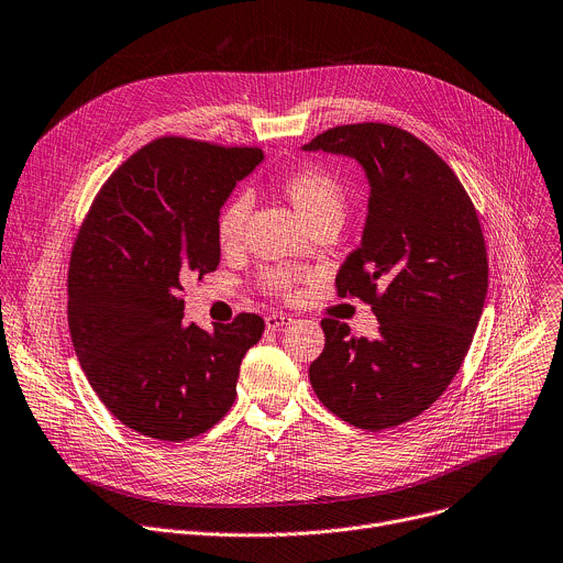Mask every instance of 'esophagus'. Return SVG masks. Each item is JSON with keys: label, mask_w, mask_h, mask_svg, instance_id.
Listing matches in <instances>:
<instances>
[{"label": "esophagus", "mask_w": 563, "mask_h": 563, "mask_svg": "<svg viewBox=\"0 0 563 563\" xmlns=\"http://www.w3.org/2000/svg\"><path fill=\"white\" fill-rule=\"evenodd\" d=\"M294 319L289 314H283V312H274V314H267L265 317V323L269 330H280L285 325H289Z\"/></svg>", "instance_id": "obj_1"}]
</instances>
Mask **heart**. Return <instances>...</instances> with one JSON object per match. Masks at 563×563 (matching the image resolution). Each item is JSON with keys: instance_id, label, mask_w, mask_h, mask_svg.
Here are the masks:
<instances>
[{"instance_id": "1", "label": "heart", "mask_w": 563, "mask_h": 563, "mask_svg": "<svg viewBox=\"0 0 563 563\" xmlns=\"http://www.w3.org/2000/svg\"><path fill=\"white\" fill-rule=\"evenodd\" d=\"M278 190L294 206V210L306 219L314 231L325 223H342L346 214V190L342 180L328 167L308 163L285 172L278 180ZM251 210L249 197L240 195L221 206L214 219V238L223 251H231L242 242L246 217ZM306 272L298 267L274 265L260 274V287L274 296H289Z\"/></svg>"}]
</instances>
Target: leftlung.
Returning a JSON list of instances; mask_svg holds the SVG:
<instances>
[{
    "instance_id": "left-lung-1",
    "label": "left lung",
    "mask_w": 563,
    "mask_h": 563,
    "mask_svg": "<svg viewBox=\"0 0 563 563\" xmlns=\"http://www.w3.org/2000/svg\"><path fill=\"white\" fill-rule=\"evenodd\" d=\"M306 148L351 156L368 176L362 244L334 287L380 321L376 340H366L323 319L325 346L310 383L342 421L368 432L396 428L445 391L471 349L489 287L477 210L434 148L400 126H334Z\"/></svg>"
}]
</instances>
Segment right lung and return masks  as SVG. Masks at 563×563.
Instances as JSON below:
<instances>
[{
  "label": "right lung",
  "mask_w": 563,
  "mask_h": 563,
  "mask_svg": "<svg viewBox=\"0 0 563 563\" xmlns=\"http://www.w3.org/2000/svg\"><path fill=\"white\" fill-rule=\"evenodd\" d=\"M262 158L257 146L158 137L108 176L74 240V351L110 415L144 437L195 439L235 402L265 321L240 312L212 330L187 323L183 283L219 267L217 212Z\"/></svg>",
  "instance_id": "right-lung-1"
}]
</instances>
